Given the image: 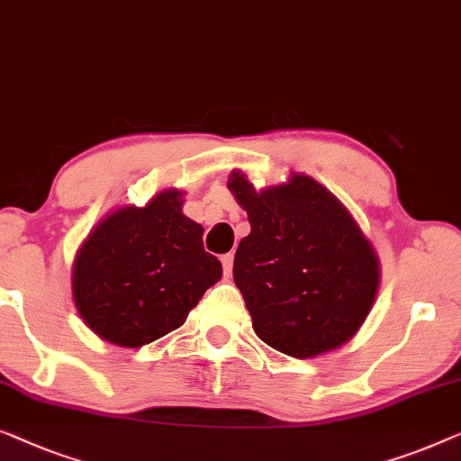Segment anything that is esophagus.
Returning a JSON list of instances; mask_svg holds the SVG:
<instances>
[{
  "instance_id": "34e87169",
  "label": "esophagus",
  "mask_w": 461,
  "mask_h": 461,
  "mask_svg": "<svg viewBox=\"0 0 461 461\" xmlns=\"http://www.w3.org/2000/svg\"><path fill=\"white\" fill-rule=\"evenodd\" d=\"M232 259H235L232 253H226V256H222V268H224L226 276H230V272H232Z\"/></svg>"
}]
</instances>
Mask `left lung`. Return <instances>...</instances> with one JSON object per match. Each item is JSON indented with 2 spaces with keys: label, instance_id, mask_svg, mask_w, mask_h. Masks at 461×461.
I'll return each mask as SVG.
<instances>
[{
  "label": "left lung",
  "instance_id": "obj_1",
  "mask_svg": "<svg viewBox=\"0 0 461 461\" xmlns=\"http://www.w3.org/2000/svg\"><path fill=\"white\" fill-rule=\"evenodd\" d=\"M229 189L251 232L235 253L232 276L256 335L291 357L345 345L376 299L380 268L345 205L312 176L256 191L235 170Z\"/></svg>",
  "mask_w": 461,
  "mask_h": 461
}]
</instances>
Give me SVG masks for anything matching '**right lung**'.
I'll use <instances>...</instances> for the list:
<instances>
[{"label":"right lung","instance_id":"right-lung-1","mask_svg":"<svg viewBox=\"0 0 461 461\" xmlns=\"http://www.w3.org/2000/svg\"><path fill=\"white\" fill-rule=\"evenodd\" d=\"M166 189L145 208L124 205L86 237L72 266V295L85 324L120 347H141L181 326L222 264L203 249V226Z\"/></svg>","mask_w":461,"mask_h":461}]
</instances>
